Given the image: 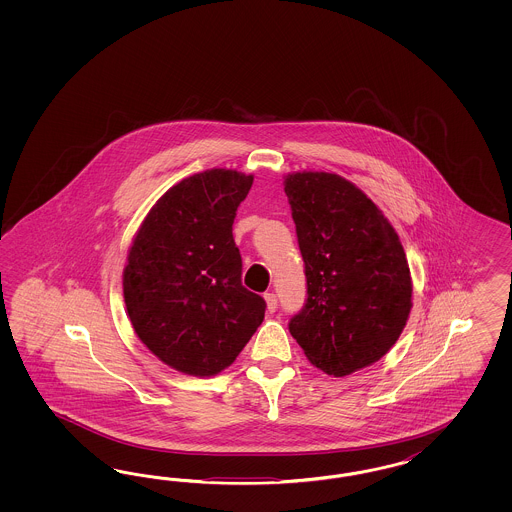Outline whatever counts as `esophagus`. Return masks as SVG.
Masks as SVG:
<instances>
[{"label": "esophagus", "instance_id": "obj_1", "mask_svg": "<svg viewBox=\"0 0 512 512\" xmlns=\"http://www.w3.org/2000/svg\"><path fill=\"white\" fill-rule=\"evenodd\" d=\"M264 300H266V310L270 311V313L278 310V296L274 295V293H266Z\"/></svg>", "mask_w": 512, "mask_h": 512}]
</instances>
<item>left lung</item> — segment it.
<instances>
[{
	"mask_svg": "<svg viewBox=\"0 0 512 512\" xmlns=\"http://www.w3.org/2000/svg\"><path fill=\"white\" fill-rule=\"evenodd\" d=\"M283 186L308 285L289 332L328 375L372 366L398 341L413 306L398 233L364 191L338 174L293 172Z\"/></svg>",
	"mask_w": 512,
	"mask_h": 512,
	"instance_id": "obj_1",
	"label": "left lung"
}]
</instances>
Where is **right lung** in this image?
Segmentation results:
<instances>
[{
    "label": "right lung",
    "mask_w": 512,
    "mask_h": 512,
    "mask_svg": "<svg viewBox=\"0 0 512 512\" xmlns=\"http://www.w3.org/2000/svg\"><path fill=\"white\" fill-rule=\"evenodd\" d=\"M253 174L210 169L172 186L144 217L124 268L129 321L155 357L210 377L231 366L266 302L242 285L233 238Z\"/></svg>",
    "instance_id": "obj_1"
}]
</instances>
